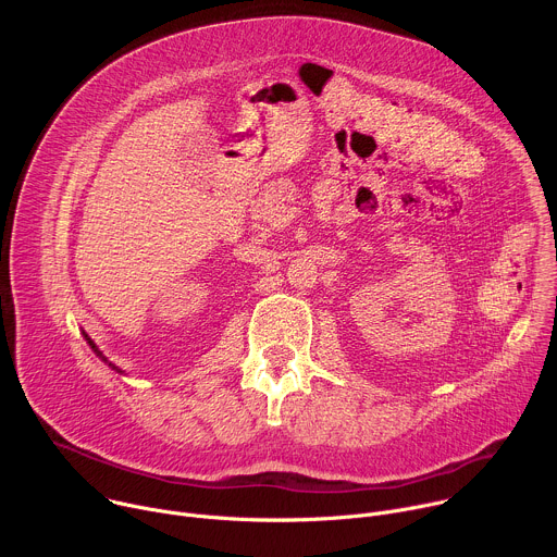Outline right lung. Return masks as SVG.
Listing matches in <instances>:
<instances>
[{"instance_id": "obj_1", "label": "right lung", "mask_w": 557, "mask_h": 557, "mask_svg": "<svg viewBox=\"0 0 557 557\" xmlns=\"http://www.w3.org/2000/svg\"><path fill=\"white\" fill-rule=\"evenodd\" d=\"M84 337H86V342H88V346H90V348H92V350H95V355H97V357H99V359H103V361H106V363H108V366H110V368H112V370H116V372H119V374H123V370H121V368H119V366H114V363H112V361H108V357H106V355H103V352H101V350H99V346H97V344H95V342H92V339H90V337H88V333H84Z\"/></svg>"}]
</instances>
